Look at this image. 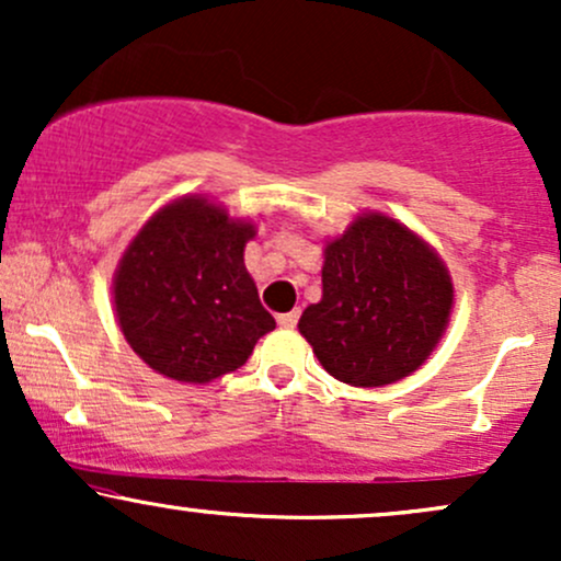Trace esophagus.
Masks as SVG:
<instances>
[{"instance_id":"1","label":"esophagus","mask_w":561,"mask_h":561,"mask_svg":"<svg viewBox=\"0 0 561 561\" xmlns=\"http://www.w3.org/2000/svg\"><path fill=\"white\" fill-rule=\"evenodd\" d=\"M298 319H300V311H298V308H295V311L282 313V317L276 319V321H279V327H285V330H293V327L298 324Z\"/></svg>"}]
</instances>
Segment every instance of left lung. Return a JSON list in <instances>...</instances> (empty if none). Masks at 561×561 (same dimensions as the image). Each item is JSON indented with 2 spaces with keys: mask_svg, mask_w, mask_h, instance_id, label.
<instances>
[{
  "mask_svg": "<svg viewBox=\"0 0 561 561\" xmlns=\"http://www.w3.org/2000/svg\"><path fill=\"white\" fill-rule=\"evenodd\" d=\"M454 285L440 255L385 214H362L324 248L321 300L298 330L327 371L382 388L427 362L446 332Z\"/></svg>",
  "mask_w": 561,
  "mask_h": 561,
  "instance_id": "8db88e82",
  "label": "left lung"
}]
</instances>
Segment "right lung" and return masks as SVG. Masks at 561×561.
<instances>
[{"label": "right lung", "mask_w": 561, "mask_h": 561, "mask_svg": "<svg viewBox=\"0 0 561 561\" xmlns=\"http://www.w3.org/2000/svg\"><path fill=\"white\" fill-rule=\"evenodd\" d=\"M255 224L203 195L163 205L113 276L121 332L158 375L205 385L248 362L276 321L244 268Z\"/></svg>", "instance_id": "obj_1"}]
</instances>
